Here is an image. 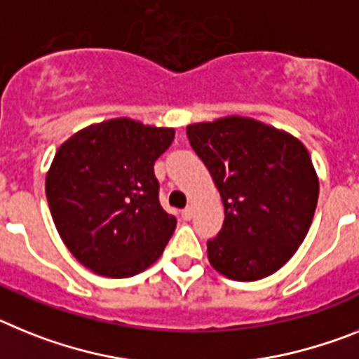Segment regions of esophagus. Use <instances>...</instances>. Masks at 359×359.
<instances>
[{"label": "esophagus", "instance_id": "1", "mask_svg": "<svg viewBox=\"0 0 359 359\" xmlns=\"http://www.w3.org/2000/svg\"><path fill=\"white\" fill-rule=\"evenodd\" d=\"M180 215H182L184 220H191V218H193V208H191V205H188V208H184L182 213H180Z\"/></svg>", "mask_w": 359, "mask_h": 359}]
</instances>
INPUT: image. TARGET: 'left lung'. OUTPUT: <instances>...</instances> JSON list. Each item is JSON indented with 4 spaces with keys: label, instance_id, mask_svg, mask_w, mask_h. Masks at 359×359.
I'll return each mask as SVG.
<instances>
[{
    "label": "left lung",
    "instance_id": "obj_1",
    "mask_svg": "<svg viewBox=\"0 0 359 359\" xmlns=\"http://www.w3.org/2000/svg\"><path fill=\"white\" fill-rule=\"evenodd\" d=\"M224 204V226L208 240V258L238 282L266 278L300 248L318 204L316 170L291 133L229 115L186 128Z\"/></svg>",
    "mask_w": 359,
    "mask_h": 359
}]
</instances>
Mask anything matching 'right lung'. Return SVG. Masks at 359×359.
Returning a JSON list of instances; mask_svg holds the SVG:
<instances>
[{
	"mask_svg": "<svg viewBox=\"0 0 359 359\" xmlns=\"http://www.w3.org/2000/svg\"><path fill=\"white\" fill-rule=\"evenodd\" d=\"M173 128L110 119L65 141L46 173V201L70 253L95 274L128 278L148 269L175 231L162 210L154 164Z\"/></svg>",
	"mask_w": 359,
	"mask_h": 359,
	"instance_id": "obj_1",
	"label": "right lung"
}]
</instances>
